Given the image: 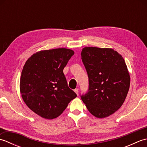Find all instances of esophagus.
Returning a JSON list of instances; mask_svg holds the SVG:
<instances>
[{
    "label": "esophagus",
    "instance_id": "esophagus-1",
    "mask_svg": "<svg viewBox=\"0 0 147 147\" xmlns=\"http://www.w3.org/2000/svg\"><path fill=\"white\" fill-rule=\"evenodd\" d=\"M74 92H75L77 95H78V92H79V89L78 88H76V89H74Z\"/></svg>",
    "mask_w": 147,
    "mask_h": 147
}]
</instances>
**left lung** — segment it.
I'll list each match as a JSON object with an SVG mask.
<instances>
[{
    "label": "left lung",
    "instance_id": "obj_1",
    "mask_svg": "<svg viewBox=\"0 0 147 147\" xmlns=\"http://www.w3.org/2000/svg\"><path fill=\"white\" fill-rule=\"evenodd\" d=\"M81 55L89 78L88 92L82 96V101L95 117H108L123 104L129 88L125 61L111 48L86 47Z\"/></svg>",
    "mask_w": 147,
    "mask_h": 147
}]
</instances>
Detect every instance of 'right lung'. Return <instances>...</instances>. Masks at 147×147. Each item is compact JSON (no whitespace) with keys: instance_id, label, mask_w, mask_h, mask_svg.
Listing matches in <instances>:
<instances>
[{"instance_id":"1","label":"right lung","mask_w":147,"mask_h":147,"mask_svg":"<svg viewBox=\"0 0 147 147\" xmlns=\"http://www.w3.org/2000/svg\"><path fill=\"white\" fill-rule=\"evenodd\" d=\"M74 52L65 48L43 50L28 59L20 78V93L31 110L42 118L59 116L76 94L67 86L63 69Z\"/></svg>"}]
</instances>
